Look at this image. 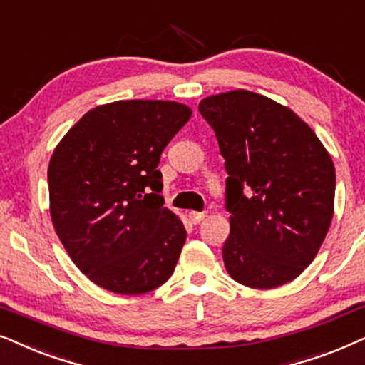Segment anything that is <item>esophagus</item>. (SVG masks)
I'll use <instances>...</instances> for the list:
<instances>
[{
  "instance_id": "34e87169",
  "label": "esophagus",
  "mask_w": 365,
  "mask_h": 365,
  "mask_svg": "<svg viewBox=\"0 0 365 365\" xmlns=\"http://www.w3.org/2000/svg\"><path fill=\"white\" fill-rule=\"evenodd\" d=\"M188 218H190L192 223H200L205 218V212H188Z\"/></svg>"
}]
</instances>
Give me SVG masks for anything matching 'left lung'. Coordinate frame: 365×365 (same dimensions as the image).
I'll return each mask as SVG.
<instances>
[{"instance_id":"8db88e82","label":"left lung","mask_w":365,"mask_h":365,"mask_svg":"<svg viewBox=\"0 0 365 365\" xmlns=\"http://www.w3.org/2000/svg\"><path fill=\"white\" fill-rule=\"evenodd\" d=\"M198 111L228 173L227 272L252 289L287 284L315 259L332 222V158L305 121L267 96L228 91L202 100Z\"/></svg>"}]
</instances>
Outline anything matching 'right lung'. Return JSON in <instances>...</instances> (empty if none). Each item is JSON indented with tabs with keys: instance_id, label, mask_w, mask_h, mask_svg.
Wrapping results in <instances>:
<instances>
[{
	"instance_id": "1",
	"label": "right lung",
	"mask_w": 365,
	"mask_h": 365,
	"mask_svg": "<svg viewBox=\"0 0 365 365\" xmlns=\"http://www.w3.org/2000/svg\"><path fill=\"white\" fill-rule=\"evenodd\" d=\"M192 110L162 100H125L90 110L48 167L55 230L75 265L121 295L165 284L187 230L163 207L160 155Z\"/></svg>"
}]
</instances>
